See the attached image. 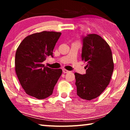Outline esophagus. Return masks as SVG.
<instances>
[{
  "instance_id": "esophagus-1",
  "label": "esophagus",
  "mask_w": 130,
  "mask_h": 130,
  "mask_svg": "<svg viewBox=\"0 0 130 130\" xmlns=\"http://www.w3.org/2000/svg\"><path fill=\"white\" fill-rule=\"evenodd\" d=\"M62 72H63V73H68V72H69V71H68V70H66V69H62Z\"/></svg>"
}]
</instances>
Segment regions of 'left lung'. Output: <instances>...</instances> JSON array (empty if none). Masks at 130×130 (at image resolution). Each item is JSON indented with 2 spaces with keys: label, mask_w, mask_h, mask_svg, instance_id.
I'll use <instances>...</instances> for the list:
<instances>
[{
  "label": "left lung",
  "mask_w": 130,
  "mask_h": 130,
  "mask_svg": "<svg viewBox=\"0 0 130 130\" xmlns=\"http://www.w3.org/2000/svg\"><path fill=\"white\" fill-rule=\"evenodd\" d=\"M81 58L86 62V73H74L77 94L91 100L102 94L109 84L113 71L111 50L104 39L95 34L81 37Z\"/></svg>",
  "instance_id": "8db88e82"
}]
</instances>
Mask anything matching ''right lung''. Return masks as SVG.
Instances as JSON below:
<instances>
[{
	"instance_id": "obj_1",
	"label": "right lung",
	"mask_w": 130,
	"mask_h": 130,
	"mask_svg": "<svg viewBox=\"0 0 130 130\" xmlns=\"http://www.w3.org/2000/svg\"><path fill=\"white\" fill-rule=\"evenodd\" d=\"M61 32L42 31L30 35L22 41L15 54V72L26 93L38 99L52 95L62 70L46 67L42 62L53 50Z\"/></svg>"
}]
</instances>
